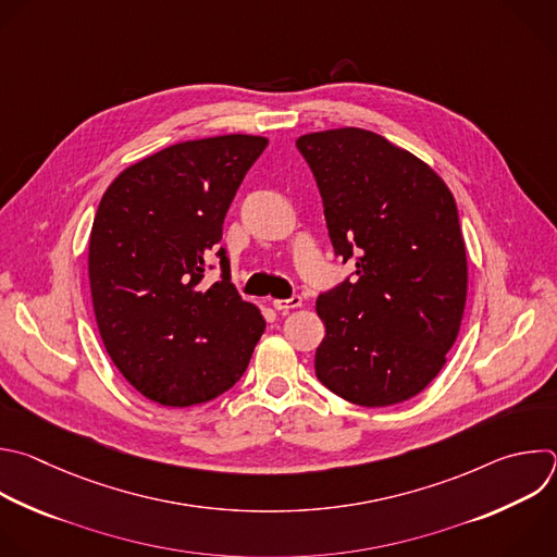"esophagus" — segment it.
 I'll return each mask as SVG.
<instances>
[{
	"label": "esophagus",
	"instance_id": "esophagus-1",
	"mask_svg": "<svg viewBox=\"0 0 557 557\" xmlns=\"http://www.w3.org/2000/svg\"><path fill=\"white\" fill-rule=\"evenodd\" d=\"M301 306V297H290V299H275L273 301V308L277 310V312H288V310H295V308H299Z\"/></svg>",
	"mask_w": 557,
	"mask_h": 557
}]
</instances>
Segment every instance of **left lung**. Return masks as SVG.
<instances>
[{
  "mask_svg": "<svg viewBox=\"0 0 557 557\" xmlns=\"http://www.w3.org/2000/svg\"><path fill=\"white\" fill-rule=\"evenodd\" d=\"M334 251L356 273L319 295L317 379L360 407L418 396L442 372L468 295L455 197L413 152L345 126L301 135Z\"/></svg>",
  "mask_w": 557,
  "mask_h": 557,
  "instance_id": "8db88e82",
  "label": "left lung"
}]
</instances>
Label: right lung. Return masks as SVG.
<instances>
[{
	"label": "right lung",
	"instance_id": "right-lung-1",
	"mask_svg": "<svg viewBox=\"0 0 557 557\" xmlns=\"http://www.w3.org/2000/svg\"><path fill=\"white\" fill-rule=\"evenodd\" d=\"M267 144L240 133L181 141L122 170L102 195L89 236L96 323L120 374L157 405L181 409L225 394L267 327L230 282L219 247ZM212 255L224 280L206 289Z\"/></svg>",
	"mask_w": 557,
	"mask_h": 557
}]
</instances>
